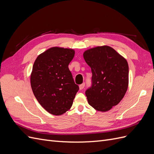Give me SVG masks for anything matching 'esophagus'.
I'll list each match as a JSON object with an SVG mask.
<instances>
[{"instance_id": "esophagus-1", "label": "esophagus", "mask_w": 154, "mask_h": 154, "mask_svg": "<svg viewBox=\"0 0 154 154\" xmlns=\"http://www.w3.org/2000/svg\"><path fill=\"white\" fill-rule=\"evenodd\" d=\"M79 87H80V90H82L83 88L85 87V83H82V84L80 85V86H79Z\"/></svg>"}]
</instances>
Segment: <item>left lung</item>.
<instances>
[{"label":"left lung","mask_w":154,"mask_h":154,"mask_svg":"<svg viewBox=\"0 0 154 154\" xmlns=\"http://www.w3.org/2000/svg\"><path fill=\"white\" fill-rule=\"evenodd\" d=\"M83 58L92 74L91 86L85 91L88 103L98 111H108L119 103L127 91V60L107 45L87 50Z\"/></svg>","instance_id":"1"}]
</instances>
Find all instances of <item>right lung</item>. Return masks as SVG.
Returning <instances> with one entry per match:
<instances>
[{
    "label": "right lung",
    "instance_id": "1",
    "mask_svg": "<svg viewBox=\"0 0 154 154\" xmlns=\"http://www.w3.org/2000/svg\"><path fill=\"white\" fill-rule=\"evenodd\" d=\"M74 56L73 49L51 48L38 55L32 66V92L51 114L62 115L71 109L79 90L68 67Z\"/></svg>",
    "mask_w": 154,
    "mask_h": 154
}]
</instances>
